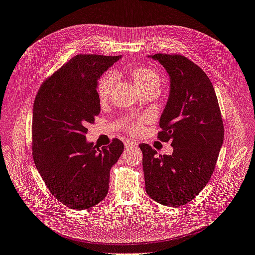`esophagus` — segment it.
<instances>
[{
  "label": "esophagus",
  "instance_id": "esophagus-1",
  "mask_svg": "<svg viewBox=\"0 0 255 255\" xmlns=\"http://www.w3.org/2000/svg\"><path fill=\"white\" fill-rule=\"evenodd\" d=\"M126 146L128 149V148H137L138 146V143L135 141V140H130V141H127L126 142Z\"/></svg>",
  "mask_w": 255,
  "mask_h": 255
}]
</instances>
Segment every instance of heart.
<instances>
[{"label": "heart", "mask_w": 255, "mask_h": 255, "mask_svg": "<svg viewBox=\"0 0 255 255\" xmlns=\"http://www.w3.org/2000/svg\"><path fill=\"white\" fill-rule=\"evenodd\" d=\"M130 76L136 87L138 89L145 88V87H155L159 89L160 87V76L153 70L144 68H136L130 72ZM116 81V73L113 71L106 72L98 84V92L99 96L101 98H106L111 92V89L113 88L114 84ZM144 121V119H139L137 121H133L130 123L133 130L139 129L141 127V123Z\"/></svg>", "instance_id": "heart-1"}]
</instances>
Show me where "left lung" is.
<instances>
[{"label":"left lung","mask_w":255,"mask_h":255,"mask_svg":"<svg viewBox=\"0 0 255 255\" xmlns=\"http://www.w3.org/2000/svg\"><path fill=\"white\" fill-rule=\"evenodd\" d=\"M169 75L170 91L159 119L158 139L170 141L171 155L139 144L145 191L167 206L190 202L210 181L225 128L217 96L205 72L182 55H150Z\"/></svg>","instance_id":"8db88e82"}]
</instances>
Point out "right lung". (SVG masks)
<instances>
[{"mask_svg":"<svg viewBox=\"0 0 255 255\" xmlns=\"http://www.w3.org/2000/svg\"><path fill=\"white\" fill-rule=\"evenodd\" d=\"M120 56L72 57L44 81L33 111V158L51 194L72 210H86L107 196L110 171L125 150L117 138L99 149L86 140L100 114L98 81Z\"/></svg>","mask_w":255,"mask_h":255,"instance_id":"1","label":"right lung"}]
</instances>
